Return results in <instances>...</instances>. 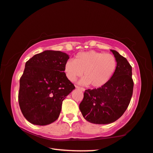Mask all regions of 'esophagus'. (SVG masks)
Instances as JSON below:
<instances>
[{
	"mask_svg": "<svg viewBox=\"0 0 153 153\" xmlns=\"http://www.w3.org/2000/svg\"><path fill=\"white\" fill-rule=\"evenodd\" d=\"M76 88H77V89H79V90H81V91H85V89H84V88H81V87H79V86H76Z\"/></svg>",
	"mask_w": 153,
	"mask_h": 153,
	"instance_id": "34e87169",
	"label": "esophagus"
}]
</instances>
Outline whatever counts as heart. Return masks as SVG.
<instances>
[{
  "label": "heart",
  "instance_id": "b5f03b06",
  "mask_svg": "<svg viewBox=\"0 0 153 153\" xmlns=\"http://www.w3.org/2000/svg\"><path fill=\"white\" fill-rule=\"evenodd\" d=\"M116 68L117 60L113 54L90 50L78 53L74 60H67L64 71L70 81L74 82L83 74L79 84L98 88L110 80Z\"/></svg>",
  "mask_w": 153,
  "mask_h": 153
}]
</instances>
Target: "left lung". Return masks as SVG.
<instances>
[{
    "mask_svg": "<svg viewBox=\"0 0 153 153\" xmlns=\"http://www.w3.org/2000/svg\"><path fill=\"white\" fill-rule=\"evenodd\" d=\"M117 60V68L111 79L100 88L86 90L79 110L91 123L106 125L121 117L133 94L132 67L117 51L111 50Z\"/></svg>",
    "mask_w": 153,
    "mask_h": 153,
    "instance_id": "1",
    "label": "left lung"
}]
</instances>
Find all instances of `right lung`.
I'll use <instances>...</instances> for the list:
<instances>
[{"label": "right lung", "mask_w": 153, "mask_h": 153, "mask_svg": "<svg viewBox=\"0 0 153 153\" xmlns=\"http://www.w3.org/2000/svg\"><path fill=\"white\" fill-rule=\"evenodd\" d=\"M69 59L65 52L45 50L26 62L20 79L18 101L28 122L43 126L58 119L62 101L75 89L64 72Z\"/></svg>", "instance_id": "add662e5"}]
</instances>
